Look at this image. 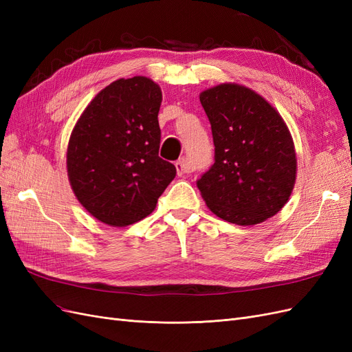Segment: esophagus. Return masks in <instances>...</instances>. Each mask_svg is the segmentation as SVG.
<instances>
[{
	"label": "esophagus",
	"instance_id": "34e87169",
	"mask_svg": "<svg viewBox=\"0 0 352 352\" xmlns=\"http://www.w3.org/2000/svg\"><path fill=\"white\" fill-rule=\"evenodd\" d=\"M176 170H177V175H179V176H182V175L190 172V166L188 164L186 158L177 160V162H176Z\"/></svg>",
	"mask_w": 352,
	"mask_h": 352
}]
</instances>
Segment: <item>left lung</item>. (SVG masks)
Instances as JSON below:
<instances>
[{
    "label": "left lung",
    "instance_id": "left-lung-1",
    "mask_svg": "<svg viewBox=\"0 0 352 352\" xmlns=\"http://www.w3.org/2000/svg\"><path fill=\"white\" fill-rule=\"evenodd\" d=\"M199 101L214 142V164L197 180L207 207L239 226L273 217L296 177L294 141L280 114L236 83L201 92Z\"/></svg>",
    "mask_w": 352,
    "mask_h": 352
}]
</instances>
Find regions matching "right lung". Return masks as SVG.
Instances as JSON below:
<instances>
[{
    "label": "right lung",
    "instance_id": "add662e5",
    "mask_svg": "<svg viewBox=\"0 0 352 352\" xmlns=\"http://www.w3.org/2000/svg\"><path fill=\"white\" fill-rule=\"evenodd\" d=\"M162 89L151 79H119L97 94L74 124L67 175L74 195L105 225H133L154 211L176 176L158 157Z\"/></svg>",
    "mask_w": 352,
    "mask_h": 352
}]
</instances>
